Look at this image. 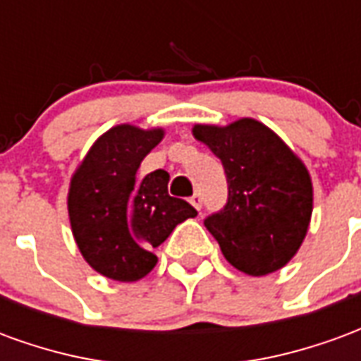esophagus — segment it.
<instances>
[{"instance_id": "1", "label": "esophagus", "mask_w": 361, "mask_h": 361, "mask_svg": "<svg viewBox=\"0 0 361 361\" xmlns=\"http://www.w3.org/2000/svg\"><path fill=\"white\" fill-rule=\"evenodd\" d=\"M189 203L193 204L197 211H199V209H201V204H203V199H201V195H199V193H195V195L189 199Z\"/></svg>"}]
</instances>
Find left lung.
<instances>
[{
  "instance_id": "obj_1",
  "label": "left lung",
  "mask_w": 361,
  "mask_h": 361,
  "mask_svg": "<svg viewBox=\"0 0 361 361\" xmlns=\"http://www.w3.org/2000/svg\"><path fill=\"white\" fill-rule=\"evenodd\" d=\"M193 137L219 157L228 203L204 220L238 271L265 276L294 257L313 212L307 168L272 129L253 118L230 126H193Z\"/></svg>"
}]
</instances>
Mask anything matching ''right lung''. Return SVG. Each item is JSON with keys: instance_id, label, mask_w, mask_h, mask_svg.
Wrapping results in <instances>:
<instances>
[{"instance_id": "right-lung-1", "label": "right lung", "mask_w": 361, "mask_h": 361, "mask_svg": "<svg viewBox=\"0 0 361 361\" xmlns=\"http://www.w3.org/2000/svg\"><path fill=\"white\" fill-rule=\"evenodd\" d=\"M162 137V127H111L71 176V232L82 259L106 279L135 282L147 276L158 261L152 250L180 222L197 216L188 201L168 195V172L137 178L142 158Z\"/></svg>"}]
</instances>
